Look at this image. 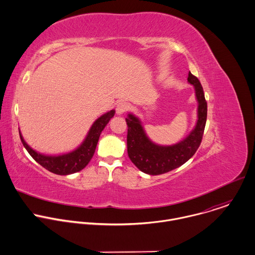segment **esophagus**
<instances>
[{"label": "esophagus", "instance_id": "obj_1", "mask_svg": "<svg viewBox=\"0 0 255 255\" xmlns=\"http://www.w3.org/2000/svg\"><path fill=\"white\" fill-rule=\"evenodd\" d=\"M129 109V104L126 102H119L116 106V113L117 115H122L125 111Z\"/></svg>", "mask_w": 255, "mask_h": 255}]
</instances>
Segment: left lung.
Wrapping results in <instances>:
<instances>
[{
  "mask_svg": "<svg viewBox=\"0 0 255 255\" xmlns=\"http://www.w3.org/2000/svg\"><path fill=\"white\" fill-rule=\"evenodd\" d=\"M188 82L195 88L198 102V119L193 130L182 141L173 145H160L147 135L141 119L128 113L127 151L132 163L148 175H162L179 168L189 161L201 145L207 122L208 105L200 80L189 72Z\"/></svg>",
  "mask_w": 255,
  "mask_h": 255,
  "instance_id": "8db88e82",
  "label": "left lung"
}]
</instances>
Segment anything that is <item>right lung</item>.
Returning <instances> with one entry per match:
<instances>
[{"mask_svg":"<svg viewBox=\"0 0 255 255\" xmlns=\"http://www.w3.org/2000/svg\"><path fill=\"white\" fill-rule=\"evenodd\" d=\"M114 114L115 110L112 109L97 118L91 125L89 131L87 132V135L85 136L81 144L68 153H63L59 155L41 154L27 145L20 131L19 137L23 147L26 149L28 154L33 158L35 162H37L40 166L53 174L66 176L79 172L87 166V164L90 162L91 158L94 155L101 132L108 124L110 119L114 116Z\"/></svg>","mask_w":255,"mask_h":255,"instance_id":"right-lung-1","label":"right lung"}]
</instances>
